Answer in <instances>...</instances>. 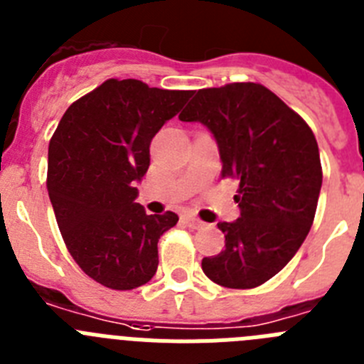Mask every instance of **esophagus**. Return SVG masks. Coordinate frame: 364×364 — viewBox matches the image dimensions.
<instances>
[{"mask_svg": "<svg viewBox=\"0 0 364 364\" xmlns=\"http://www.w3.org/2000/svg\"><path fill=\"white\" fill-rule=\"evenodd\" d=\"M182 220H184L186 226H189V228H191V230H198V228L204 226V222H200V220H198V218L191 217V215L184 217V218H182Z\"/></svg>", "mask_w": 364, "mask_h": 364, "instance_id": "esophagus-1", "label": "esophagus"}]
</instances>
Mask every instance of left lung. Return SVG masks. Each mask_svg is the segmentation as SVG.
<instances>
[{"instance_id":"obj_1","label":"left lung","mask_w":364,"mask_h":364,"mask_svg":"<svg viewBox=\"0 0 364 364\" xmlns=\"http://www.w3.org/2000/svg\"><path fill=\"white\" fill-rule=\"evenodd\" d=\"M178 118L213 133L222 178L239 180L240 217L218 222L226 250L204 257L202 269L224 288L264 284L290 262L314 224L323 167L310 125L253 82L200 89Z\"/></svg>"}]
</instances>
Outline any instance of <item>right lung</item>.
Returning a JSON list of instances; mask_svg holds the SVG:
<instances>
[{
    "mask_svg": "<svg viewBox=\"0 0 364 364\" xmlns=\"http://www.w3.org/2000/svg\"><path fill=\"white\" fill-rule=\"evenodd\" d=\"M193 91L105 80L65 111L49 144L47 189L63 242L92 281L134 290L159 268V239L178 222L147 215L134 182L149 167L153 136Z\"/></svg>",
    "mask_w": 364,
    "mask_h": 364,
    "instance_id": "add662e5",
    "label": "right lung"
}]
</instances>
